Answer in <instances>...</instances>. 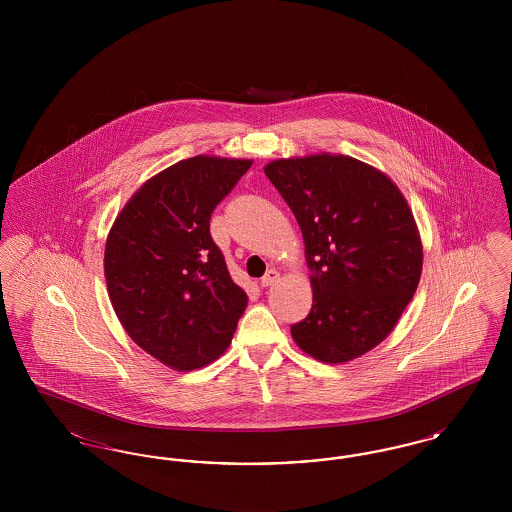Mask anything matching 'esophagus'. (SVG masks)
<instances>
[{
	"label": "esophagus",
	"instance_id": "obj_1",
	"mask_svg": "<svg viewBox=\"0 0 512 512\" xmlns=\"http://www.w3.org/2000/svg\"><path fill=\"white\" fill-rule=\"evenodd\" d=\"M278 280H280V272H278L276 268H270L267 274L261 278V286H263V288H268V286L276 284Z\"/></svg>",
	"mask_w": 512,
	"mask_h": 512
}]
</instances>
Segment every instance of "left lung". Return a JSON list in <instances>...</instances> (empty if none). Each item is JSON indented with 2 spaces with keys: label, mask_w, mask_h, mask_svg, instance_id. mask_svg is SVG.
<instances>
[{
  "label": "left lung",
  "mask_w": 512,
  "mask_h": 512,
  "mask_svg": "<svg viewBox=\"0 0 512 512\" xmlns=\"http://www.w3.org/2000/svg\"><path fill=\"white\" fill-rule=\"evenodd\" d=\"M305 240L313 307L295 343L322 363L351 361L384 340L413 299L422 244L405 197L386 174L345 155L265 167Z\"/></svg>",
  "instance_id": "8db88e82"
}]
</instances>
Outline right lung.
<instances>
[{
	"label": "right lung",
	"instance_id": "add662e5",
	"mask_svg": "<svg viewBox=\"0 0 512 512\" xmlns=\"http://www.w3.org/2000/svg\"><path fill=\"white\" fill-rule=\"evenodd\" d=\"M253 161L197 155L132 195L105 245V280L128 336L176 370L209 365L230 345L247 307L211 215Z\"/></svg>",
	"mask_w": 512,
	"mask_h": 512
}]
</instances>
